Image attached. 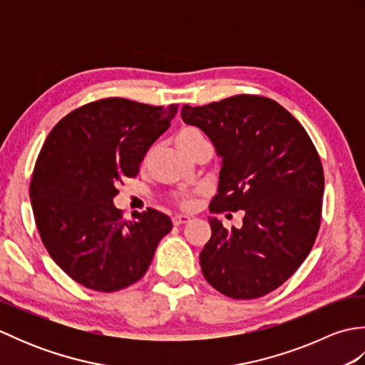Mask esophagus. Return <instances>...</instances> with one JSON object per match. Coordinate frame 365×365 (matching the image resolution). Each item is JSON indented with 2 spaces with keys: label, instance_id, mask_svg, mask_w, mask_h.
<instances>
[{
  "label": "esophagus",
  "instance_id": "1",
  "mask_svg": "<svg viewBox=\"0 0 365 365\" xmlns=\"http://www.w3.org/2000/svg\"><path fill=\"white\" fill-rule=\"evenodd\" d=\"M190 221H191V218H190V216H187V215H174L173 216V224H174V226H180V224H187Z\"/></svg>",
  "mask_w": 365,
  "mask_h": 365
}]
</instances>
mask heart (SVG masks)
Returning <instances> with one entry per match:
<instances>
[{"label": "heart", "mask_w": 365, "mask_h": 365, "mask_svg": "<svg viewBox=\"0 0 365 365\" xmlns=\"http://www.w3.org/2000/svg\"><path fill=\"white\" fill-rule=\"evenodd\" d=\"M202 141H205V138L196 127H183L178 130L175 135V144L180 150H188L192 145H196ZM175 200L185 208H190V207H192V204H195V197L190 195L177 196Z\"/></svg>", "instance_id": "1"}]
</instances>
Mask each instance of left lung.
Listing matches in <instances>:
<instances>
[{
	"label": "left lung",
	"instance_id": "8db88e82",
	"mask_svg": "<svg viewBox=\"0 0 365 365\" xmlns=\"http://www.w3.org/2000/svg\"><path fill=\"white\" fill-rule=\"evenodd\" d=\"M182 119L202 130L222 157L210 212L245 210L242 229L210 218L204 277L229 298H260L282 285L315 243L324 191L319 152L284 106L262 96L185 105Z\"/></svg>",
	"mask_w": 365,
	"mask_h": 365
}]
</instances>
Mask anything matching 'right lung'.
Masks as SVG:
<instances>
[{"label":"right lung","mask_w":365,"mask_h":365,"mask_svg":"<svg viewBox=\"0 0 365 365\" xmlns=\"http://www.w3.org/2000/svg\"><path fill=\"white\" fill-rule=\"evenodd\" d=\"M177 110L102 98L68 113L46 136L29 185L36 226L50 257L86 289L110 293L139 281L173 229L153 208L125 221L113 197L123 178L138 175Z\"/></svg>","instance_id":"add662e5"}]
</instances>
